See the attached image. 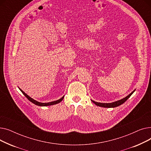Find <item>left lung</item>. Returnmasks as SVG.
<instances>
[{
  "label": "left lung",
  "instance_id": "obj_1",
  "mask_svg": "<svg viewBox=\"0 0 151 151\" xmlns=\"http://www.w3.org/2000/svg\"><path fill=\"white\" fill-rule=\"evenodd\" d=\"M134 91H135V90H134L132 92H131L129 95V96L125 97V98H124V99H122L120 100H118V101L113 102V103L105 104V103H99V102H96V101H93V100H92V101L93 103L94 104H96L97 106H101V107H104V108H114V107H117V106H119V105L123 104L124 103L132 96V93L134 92Z\"/></svg>",
  "mask_w": 151,
  "mask_h": 151
}]
</instances>
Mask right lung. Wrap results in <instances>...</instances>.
Listing matches in <instances>:
<instances>
[{
  "label": "right lung",
  "instance_id": "obj_1",
  "mask_svg": "<svg viewBox=\"0 0 151 151\" xmlns=\"http://www.w3.org/2000/svg\"><path fill=\"white\" fill-rule=\"evenodd\" d=\"M19 90L22 92V93L24 95L25 97H26V98L30 101H31L32 103H33L34 104L37 105V106H50V105H55V104H59V103H60L63 99V98H64V96H63L62 98H60V99L56 100V101H51V102H48V103H41V102H39V101H37V100H35L34 99H32L31 97H30L28 95H27L24 92L22 91L21 89H19Z\"/></svg>",
  "mask_w": 151,
  "mask_h": 151
}]
</instances>
